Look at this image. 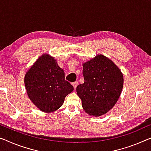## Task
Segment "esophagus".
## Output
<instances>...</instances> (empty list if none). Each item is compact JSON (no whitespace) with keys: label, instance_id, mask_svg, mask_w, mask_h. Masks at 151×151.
<instances>
[{"label":"esophagus","instance_id":"1","mask_svg":"<svg viewBox=\"0 0 151 151\" xmlns=\"http://www.w3.org/2000/svg\"><path fill=\"white\" fill-rule=\"evenodd\" d=\"M73 87H74V89H76V86H77V85H78V82L77 81H75V82L73 83Z\"/></svg>","mask_w":151,"mask_h":151}]
</instances>
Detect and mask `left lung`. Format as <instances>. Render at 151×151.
I'll use <instances>...</instances> for the list:
<instances>
[{
  "instance_id": "8db88e82",
  "label": "left lung",
  "mask_w": 151,
  "mask_h": 151,
  "mask_svg": "<svg viewBox=\"0 0 151 151\" xmlns=\"http://www.w3.org/2000/svg\"><path fill=\"white\" fill-rule=\"evenodd\" d=\"M84 83L76 87L84 111L93 116L107 113L117 102L123 86V75L114 63L98 54L83 64Z\"/></svg>"
}]
</instances>
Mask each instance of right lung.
I'll return each instance as SVG.
<instances>
[{
    "label": "right lung",
    "instance_id": "add662e5",
    "mask_svg": "<svg viewBox=\"0 0 151 151\" xmlns=\"http://www.w3.org/2000/svg\"><path fill=\"white\" fill-rule=\"evenodd\" d=\"M64 71L49 54H42L26 72L24 84L32 102L44 112L62 106L65 98L74 90L65 80Z\"/></svg>",
    "mask_w": 151,
    "mask_h": 151
}]
</instances>
